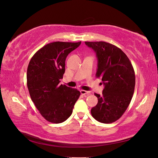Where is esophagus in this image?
I'll return each mask as SVG.
<instances>
[{
  "label": "esophagus",
  "mask_w": 158,
  "mask_h": 158,
  "mask_svg": "<svg viewBox=\"0 0 158 158\" xmlns=\"http://www.w3.org/2000/svg\"><path fill=\"white\" fill-rule=\"evenodd\" d=\"M80 93H81V94H84V95H85V94H87V95H88V94H90V92L84 90H80Z\"/></svg>",
  "instance_id": "obj_1"
}]
</instances>
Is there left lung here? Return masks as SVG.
<instances>
[{
  "mask_svg": "<svg viewBox=\"0 0 158 158\" xmlns=\"http://www.w3.org/2000/svg\"><path fill=\"white\" fill-rule=\"evenodd\" d=\"M85 44L95 52L98 60L96 77L104 85L102 96L94 93L98 103L91 109L92 116L99 122L110 124L119 119L130 104L135 85L133 67L115 45L104 41Z\"/></svg>",
  "mask_w": 158,
  "mask_h": 158,
  "instance_id": "1",
  "label": "left lung"
}]
</instances>
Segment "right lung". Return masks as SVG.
<instances>
[{
    "mask_svg": "<svg viewBox=\"0 0 158 158\" xmlns=\"http://www.w3.org/2000/svg\"><path fill=\"white\" fill-rule=\"evenodd\" d=\"M81 43H50L34 54L28 65L27 85L30 97L41 115L51 123L65 121L81 94L76 88L60 84L65 59Z\"/></svg>",
    "mask_w": 158,
    "mask_h": 158,
    "instance_id": "1",
    "label": "right lung"
}]
</instances>
